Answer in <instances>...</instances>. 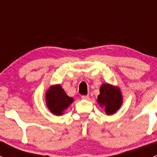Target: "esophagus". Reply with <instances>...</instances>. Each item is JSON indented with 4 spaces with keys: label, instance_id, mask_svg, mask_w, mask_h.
I'll return each instance as SVG.
<instances>
[{
    "label": "esophagus",
    "instance_id": "esophagus-1",
    "mask_svg": "<svg viewBox=\"0 0 157 157\" xmlns=\"http://www.w3.org/2000/svg\"><path fill=\"white\" fill-rule=\"evenodd\" d=\"M81 98L83 99H89L90 96H89V95H84V96H81Z\"/></svg>",
    "mask_w": 157,
    "mask_h": 157
}]
</instances>
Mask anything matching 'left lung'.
<instances>
[{"label": "left lung", "mask_w": 157, "mask_h": 157, "mask_svg": "<svg viewBox=\"0 0 157 157\" xmlns=\"http://www.w3.org/2000/svg\"><path fill=\"white\" fill-rule=\"evenodd\" d=\"M100 94L98 96L97 102L101 107H105L107 115H112L119 109L122 104V95L117 86L105 83L99 89Z\"/></svg>", "instance_id": "8db88e82"}]
</instances>
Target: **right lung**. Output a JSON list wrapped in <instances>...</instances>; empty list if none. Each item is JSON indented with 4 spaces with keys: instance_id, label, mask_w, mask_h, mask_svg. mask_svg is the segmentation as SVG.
Segmentation results:
<instances>
[{
    "instance_id": "right-lung-1",
    "label": "right lung",
    "mask_w": 157,
    "mask_h": 157,
    "mask_svg": "<svg viewBox=\"0 0 157 157\" xmlns=\"http://www.w3.org/2000/svg\"><path fill=\"white\" fill-rule=\"evenodd\" d=\"M46 105L50 112L55 115H63L65 109L74 102V98L69 97L61 85L50 86L45 94Z\"/></svg>"
}]
</instances>
